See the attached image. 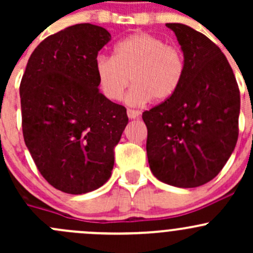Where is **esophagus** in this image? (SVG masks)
I'll return each instance as SVG.
<instances>
[{
  "mask_svg": "<svg viewBox=\"0 0 253 253\" xmlns=\"http://www.w3.org/2000/svg\"><path fill=\"white\" fill-rule=\"evenodd\" d=\"M139 115H141V112L139 111H136V110H127V116H128V119L131 120H134V119H138Z\"/></svg>",
  "mask_w": 253,
  "mask_h": 253,
  "instance_id": "1",
  "label": "esophagus"
}]
</instances>
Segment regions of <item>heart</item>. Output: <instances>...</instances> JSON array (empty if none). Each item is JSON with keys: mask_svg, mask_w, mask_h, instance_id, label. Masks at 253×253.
Here are the masks:
<instances>
[{"mask_svg": "<svg viewBox=\"0 0 253 253\" xmlns=\"http://www.w3.org/2000/svg\"><path fill=\"white\" fill-rule=\"evenodd\" d=\"M186 63L182 51L149 33H136L117 42L114 56L95 61L99 88L106 99L121 100L129 85L128 103L169 100L182 83Z\"/></svg>", "mask_w": 253, "mask_h": 253, "instance_id": "1", "label": "heart"}]
</instances>
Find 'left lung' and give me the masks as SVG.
I'll use <instances>...</instances> for the list:
<instances>
[{
  "label": "left lung",
  "instance_id": "left-lung-1",
  "mask_svg": "<svg viewBox=\"0 0 253 253\" xmlns=\"http://www.w3.org/2000/svg\"><path fill=\"white\" fill-rule=\"evenodd\" d=\"M183 52L185 76L169 100L144 111L147 157L153 175L181 188L213 180L239 136L240 91L225 55L206 35L168 23Z\"/></svg>",
  "mask_w": 253,
  "mask_h": 253
}]
</instances>
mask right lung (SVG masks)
<instances>
[{"label":"right lung","mask_w":253,"mask_h":253,"mask_svg":"<svg viewBox=\"0 0 253 253\" xmlns=\"http://www.w3.org/2000/svg\"><path fill=\"white\" fill-rule=\"evenodd\" d=\"M110 39L89 23L50 35L33 51L20 82L25 145L45 180L70 195L110 178L114 148L128 124L126 109L100 93L95 76L98 52Z\"/></svg>","instance_id":"obj_1"}]
</instances>
